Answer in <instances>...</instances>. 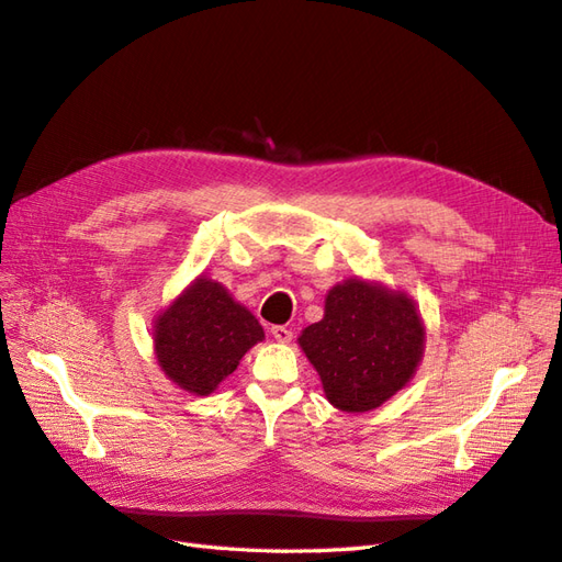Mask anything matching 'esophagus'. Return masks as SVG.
Here are the masks:
<instances>
[{
	"mask_svg": "<svg viewBox=\"0 0 562 562\" xmlns=\"http://www.w3.org/2000/svg\"><path fill=\"white\" fill-rule=\"evenodd\" d=\"M271 337L277 339V342H281V345H288L293 339V330L291 328H285V326H271Z\"/></svg>",
	"mask_w": 562,
	"mask_h": 562,
	"instance_id": "34e87169",
	"label": "esophagus"
}]
</instances>
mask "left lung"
<instances>
[{
	"label": "left lung",
	"instance_id": "obj_1",
	"mask_svg": "<svg viewBox=\"0 0 562 562\" xmlns=\"http://www.w3.org/2000/svg\"><path fill=\"white\" fill-rule=\"evenodd\" d=\"M427 328L415 300L380 281L351 277L333 285L318 323L297 345L342 413L378 411L415 378Z\"/></svg>",
	"mask_w": 562,
	"mask_h": 562
}]
</instances>
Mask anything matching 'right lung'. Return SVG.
<instances>
[{"label": "right lung", "mask_w": 562, "mask_h": 562, "mask_svg": "<svg viewBox=\"0 0 562 562\" xmlns=\"http://www.w3.org/2000/svg\"><path fill=\"white\" fill-rule=\"evenodd\" d=\"M262 339L260 321L203 274L157 314L151 328L161 372L192 396L213 394Z\"/></svg>", "instance_id": "obj_1"}]
</instances>
